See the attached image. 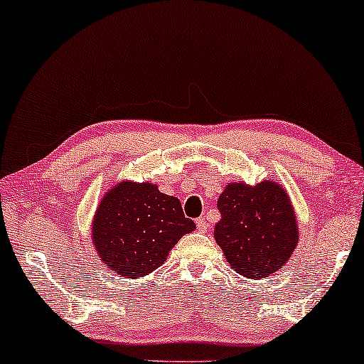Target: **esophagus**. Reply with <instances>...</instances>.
Here are the masks:
<instances>
[{"label": "esophagus", "mask_w": 364, "mask_h": 364, "mask_svg": "<svg viewBox=\"0 0 364 364\" xmlns=\"http://www.w3.org/2000/svg\"><path fill=\"white\" fill-rule=\"evenodd\" d=\"M196 223H197V228H198V230H200V232H207V230H208V222H207L203 217L197 218Z\"/></svg>", "instance_id": "1"}]
</instances>
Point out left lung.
<instances>
[{
    "label": "left lung",
    "mask_w": 364,
    "mask_h": 364,
    "mask_svg": "<svg viewBox=\"0 0 364 364\" xmlns=\"http://www.w3.org/2000/svg\"><path fill=\"white\" fill-rule=\"evenodd\" d=\"M222 218L213 230L227 262L247 278H265L291 257L298 225L288 193L277 182L228 183L217 202Z\"/></svg>",
    "instance_id": "left-lung-1"
}]
</instances>
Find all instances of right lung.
I'll list each match as a JSON object with an SVG mask.
<instances>
[{
    "instance_id": "right-lung-1",
    "label": "right lung",
    "mask_w": 364,
    "mask_h": 364,
    "mask_svg": "<svg viewBox=\"0 0 364 364\" xmlns=\"http://www.w3.org/2000/svg\"><path fill=\"white\" fill-rule=\"evenodd\" d=\"M196 228L181 200L156 183L124 181L109 188L92 220V243L114 273L139 278L166 262L182 235Z\"/></svg>"
}]
</instances>
